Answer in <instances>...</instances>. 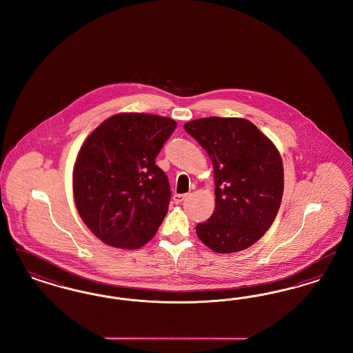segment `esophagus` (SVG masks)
Wrapping results in <instances>:
<instances>
[{"label":"esophagus","instance_id":"34e87169","mask_svg":"<svg viewBox=\"0 0 353 353\" xmlns=\"http://www.w3.org/2000/svg\"><path fill=\"white\" fill-rule=\"evenodd\" d=\"M188 197V194H174L173 196V201L176 202V203H180V202L184 201L185 199Z\"/></svg>","mask_w":353,"mask_h":353}]
</instances>
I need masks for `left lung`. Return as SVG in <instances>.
<instances>
[{"label": "left lung", "mask_w": 353, "mask_h": 353, "mask_svg": "<svg viewBox=\"0 0 353 353\" xmlns=\"http://www.w3.org/2000/svg\"><path fill=\"white\" fill-rule=\"evenodd\" d=\"M184 130L208 152L214 168L216 209L196 233L219 254L248 249L269 230L282 202L279 152L246 119H197Z\"/></svg>", "instance_id": "8db88e82"}]
</instances>
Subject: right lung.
I'll use <instances>...</instances> for the list:
<instances>
[{"mask_svg":"<svg viewBox=\"0 0 353 353\" xmlns=\"http://www.w3.org/2000/svg\"><path fill=\"white\" fill-rule=\"evenodd\" d=\"M176 125L157 115L119 114L84 141L74 168V200L104 243L139 249L156 234L172 193L154 159Z\"/></svg>","mask_w":353,"mask_h":353,"instance_id":"1","label":"right lung"}]
</instances>
